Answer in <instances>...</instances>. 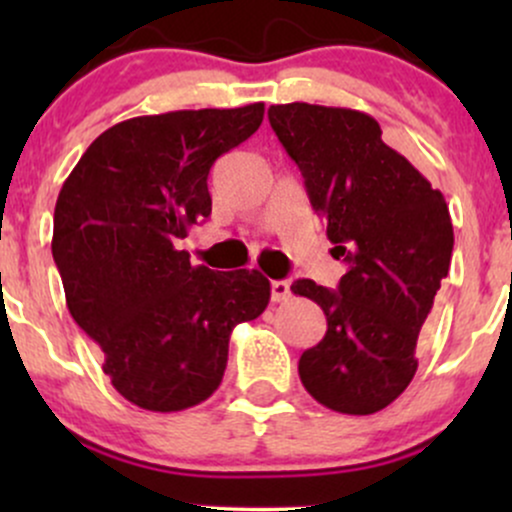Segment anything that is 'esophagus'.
<instances>
[{
    "label": "esophagus",
    "mask_w": 512,
    "mask_h": 512,
    "mask_svg": "<svg viewBox=\"0 0 512 512\" xmlns=\"http://www.w3.org/2000/svg\"><path fill=\"white\" fill-rule=\"evenodd\" d=\"M291 298V284L289 281H272V301L284 303Z\"/></svg>",
    "instance_id": "34e87169"
}]
</instances>
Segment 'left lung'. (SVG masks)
Returning <instances> with one entry per match:
<instances>
[{
	"label": "left lung",
	"instance_id": "left-lung-1",
	"mask_svg": "<svg viewBox=\"0 0 512 512\" xmlns=\"http://www.w3.org/2000/svg\"><path fill=\"white\" fill-rule=\"evenodd\" d=\"M269 122L327 221L332 255L349 272L337 291L310 279L291 291L325 310L322 342L303 351L298 375L322 407L366 416L414 378L416 342L452 257L445 197L383 142L375 117L351 108L286 103Z\"/></svg>",
	"mask_w": 512,
	"mask_h": 512
}]
</instances>
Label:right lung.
<instances>
[{"label":"right lung","mask_w":512,"mask_h":512,"mask_svg":"<svg viewBox=\"0 0 512 512\" xmlns=\"http://www.w3.org/2000/svg\"><path fill=\"white\" fill-rule=\"evenodd\" d=\"M264 103L117 122L86 149L55 204L52 257L67 308L103 373L149 411H182L221 385L233 327L260 317L257 269L211 272L175 248L211 214L209 170L257 132Z\"/></svg>","instance_id":"right-lung-1"}]
</instances>
